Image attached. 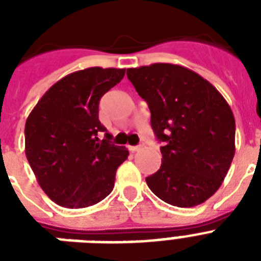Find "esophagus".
Wrapping results in <instances>:
<instances>
[{"instance_id":"esophagus-1","label":"esophagus","mask_w":261,"mask_h":261,"mask_svg":"<svg viewBox=\"0 0 261 261\" xmlns=\"http://www.w3.org/2000/svg\"><path fill=\"white\" fill-rule=\"evenodd\" d=\"M141 149H142V145H138V146H128V150L133 151V153H134V151L141 150Z\"/></svg>"}]
</instances>
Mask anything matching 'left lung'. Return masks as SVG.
Wrapping results in <instances>:
<instances>
[{
    "label": "left lung",
    "instance_id": "obj_1",
    "mask_svg": "<svg viewBox=\"0 0 261 261\" xmlns=\"http://www.w3.org/2000/svg\"><path fill=\"white\" fill-rule=\"evenodd\" d=\"M150 110L161 167L146 177L151 192L177 207H194L218 191L236 151V122L223 96L184 66L153 63L127 69Z\"/></svg>",
    "mask_w": 261,
    "mask_h": 261
}]
</instances>
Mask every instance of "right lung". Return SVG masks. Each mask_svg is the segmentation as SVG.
Here are the masks:
<instances>
[{
  "label": "right lung",
  "mask_w": 261,
  "mask_h": 261,
  "mask_svg": "<svg viewBox=\"0 0 261 261\" xmlns=\"http://www.w3.org/2000/svg\"><path fill=\"white\" fill-rule=\"evenodd\" d=\"M126 69L89 67L55 83L25 122V155L39 186L57 204L84 208L101 202L115 186L128 150L100 141L102 94L122 81Z\"/></svg>",
  "instance_id": "obj_1"
}]
</instances>
